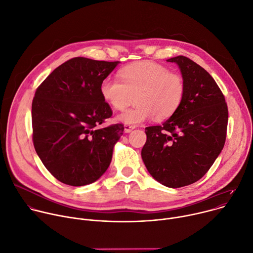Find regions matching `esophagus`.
I'll return each mask as SVG.
<instances>
[{
	"instance_id": "obj_1",
	"label": "esophagus",
	"mask_w": 253,
	"mask_h": 253,
	"mask_svg": "<svg viewBox=\"0 0 253 253\" xmlns=\"http://www.w3.org/2000/svg\"><path fill=\"white\" fill-rule=\"evenodd\" d=\"M134 128H135V126H132V125H129V124H125L124 125V132L125 133H130Z\"/></svg>"
}]
</instances>
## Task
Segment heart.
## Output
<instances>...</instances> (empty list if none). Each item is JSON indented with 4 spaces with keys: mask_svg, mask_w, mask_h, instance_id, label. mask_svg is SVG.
Wrapping results in <instances>:
<instances>
[{
    "mask_svg": "<svg viewBox=\"0 0 253 253\" xmlns=\"http://www.w3.org/2000/svg\"><path fill=\"white\" fill-rule=\"evenodd\" d=\"M120 79H104L100 93L103 100L116 110H124L136 96L137 106L117 116L124 124L139 125L153 117L168 119L185 98L186 84L181 75L154 61L143 60L123 67Z\"/></svg>",
    "mask_w": 253,
    "mask_h": 253,
    "instance_id": "obj_1",
    "label": "heart"
}]
</instances>
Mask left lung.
I'll use <instances>...</instances> for the list:
<instances>
[{"label": "left lung", "instance_id": "obj_1", "mask_svg": "<svg viewBox=\"0 0 253 253\" xmlns=\"http://www.w3.org/2000/svg\"><path fill=\"white\" fill-rule=\"evenodd\" d=\"M167 61L178 65L185 98L165 123L145 128L141 156L154 179L176 189L196 182L213 166L225 144L228 108L220 87L202 66L182 55Z\"/></svg>", "mask_w": 253, "mask_h": 253}]
</instances>
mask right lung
<instances>
[{"label": "right lung", "instance_id": "add662e5", "mask_svg": "<svg viewBox=\"0 0 253 253\" xmlns=\"http://www.w3.org/2000/svg\"><path fill=\"white\" fill-rule=\"evenodd\" d=\"M120 61L75 57L37 87L32 102L34 148L44 167L68 186H85L108 169L123 124L99 128L112 116L100 85Z\"/></svg>", "mask_w": 253, "mask_h": 253}]
</instances>
